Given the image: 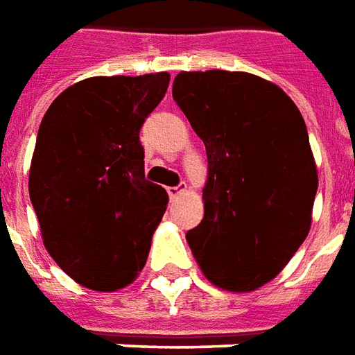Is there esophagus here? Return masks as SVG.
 <instances>
[{"label":"esophagus","mask_w":355,"mask_h":355,"mask_svg":"<svg viewBox=\"0 0 355 355\" xmlns=\"http://www.w3.org/2000/svg\"><path fill=\"white\" fill-rule=\"evenodd\" d=\"M186 191V184H180V186H171V188H167V193H169L171 199H177L180 198L182 193Z\"/></svg>","instance_id":"34e87169"}]
</instances>
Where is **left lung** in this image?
<instances>
[{"instance_id":"left-lung-1","label":"left lung","mask_w":355,"mask_h":355,"mask_svg":"<svg viewBox=\"0 0 355 355\" xmlns=\"http://www.w3.org/2000/svg\"><path fill=\"white\" fill-rule=\"evenodd\" d=\"M173 99L209 162L191 254L218 288L256 290L311 231L318 171L303 116L282 88L243 71H180Z\"/></svg>"}]
</instances>
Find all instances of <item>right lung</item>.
Segmentation results:
<instances>
[{"label":"right lung","instance_id":"obj_1","mask_svg":"<svg viewBox=\"0 0 355 355\" xmlns=\"http://www.w3.org/2000/svg\"><path fill=\"white\" fill-rule=\"evenodd\" d=\"M169 73L92 77L52 101L30 167L46 250L75 282L116 291L143 271L167 191L144 178L139 131Z\"/></svg>","mask_w":355,"mask_h":355}]
</instances>
